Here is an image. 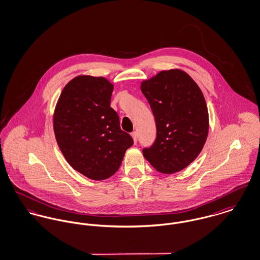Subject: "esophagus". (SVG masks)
Listing matches in <instances>:
<instances>
[{
    "label": "esophagus",
    "mask_w": 260,
    "mask_h": 260,
    "mask_svg": "<svg viewBox=\"0 0 260 260\" xmlns=\"http://www.w3.org/2000/svg\"><path fill=\"white\" fill-rule=\"evenodd\" d=\"M131 135H132V137H133L134 142L137 143V141H138V134H137V132H133Z\"/></svg>",
    "instance_id": "obj_1"
}]
</instances>
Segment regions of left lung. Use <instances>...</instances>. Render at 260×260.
<instances>
[{
  "instance_id": "8db88e82",
  "label": "left lung",
  "mask_w": 260,
  "mask_h": 260,
  "mask_svg": "<svg viewBox=\"0 0 260 260\" xmlns=\"http://www.w3.org/2000/svg\"><path fill=\"white\" fill-rule=\"evenodd\" d=\"M156 121L157 136L143 155L157 171L174 174L189 166L201 153L209 133L208 107L202 90L180 70L161 71L143 81Z\"/></svg>"
}]
</instances>
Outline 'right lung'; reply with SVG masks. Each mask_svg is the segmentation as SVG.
<instances>
[{"label": "right lung", "mask_w": 260, "mask_h": 260, "mask_svg": "<svg viewBox=\"0 0 260 260\" xmlns=\"http://www.w3.org/2000/svg\"><path fill=\"white\" fill-rule=\"evenodd\" d=\"M112 91L113 84L104 77L77 76L63 88L53 114L55 139L64 158L96 181L114 175L134 143L110 107Z\"/></svg>", "instance_id": "1"}]
</instances>
